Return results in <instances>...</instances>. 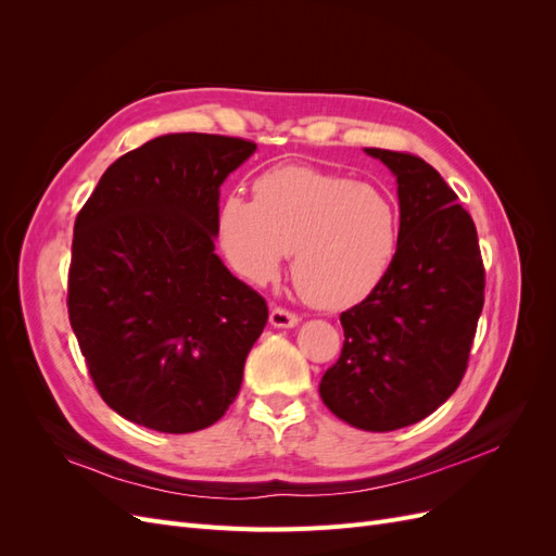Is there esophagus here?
<instances>
[{"label": "esophagus", "instance_id": "1", "mask_svg": "<svg viewBox=\"0 0 556 556\" xmlns=\"http://www.w3.org/2000/svg\"><path fill=\"white\" fill-rule=\"evenodd\" d=\"M268 323H271L274 327H294V325H299V315L288 308H282V306H274L271 315H268Z\"/></svg>", "mask_w": 556, "mask_h": 556}]
</instances>
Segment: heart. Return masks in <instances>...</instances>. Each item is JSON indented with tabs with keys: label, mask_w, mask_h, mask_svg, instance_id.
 Here are the masks:
<instances>
[{
	"label": "heart",
	"mask_w": 556,
	"mask_h": 556,
	"mask_svg": "<svg viewBox=\"0 0 556 556\" xmlns=\"http://www.w3.org/2000/svg\"><path fill=\"white\" fill-rule=\"evenodd\" d=\"M217 237L231 266L252 282L271 280L292 252L301 296L343 308L371 294L390 268L399 213L374 185L290 164L262 174L252 201L225 197Z\"/></svg>",
	"instance_id": "obj_1"
}]
</instances>
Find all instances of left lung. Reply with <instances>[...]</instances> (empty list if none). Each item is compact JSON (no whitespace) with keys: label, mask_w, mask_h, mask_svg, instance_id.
I'll return each mask as SVG.
<instances>
[{"label":"left lung","mask_w":556,"mask_h":556,"mask_svg":"<svg viewBox=\"0 0 556 556\" xmlns=\"http://www.w3.org/2000/svg\"><path fill=\"white\" fill-rule=\"evenodd\" d=\"M399 182V245L376 290L341 313V357L319 382L348 425L394 431L457 390L484 304L478 231L457 194L422 157L366 148Z\"/></svg>","instance_id":"8db88e82"}]
</instances>
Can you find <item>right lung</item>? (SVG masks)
Wrapping results in <instances>:
<instances>
[{
  "label": "right lung",
  "mask_w": 556,
  "mask_h": 556,
  "mask_svg": "<svg viewBox=\"0 0 556 556\" xmlns=\"http://www.w3.org/2000/svg\"><path fill=\"white\" fill-rule=\"evenodd\" d=\"M257 143L166 134L117 157L74 225L66 308L88 374L134 425L192 433L237 399L268 306L215 255L220 185Z\"/></svg>",
  "instance_id": "1"
}]
</instances>
